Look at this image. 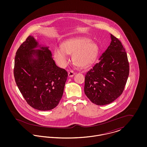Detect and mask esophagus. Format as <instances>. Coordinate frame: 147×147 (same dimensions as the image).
Segmentation results:
<instances>
[{"instance_id":"esophagus-1","label":"esophagus","mask_w":147,"mask_h":147,"mask_svg":"<svg viewBox=\"0 0 147 147\" xmlns=\"http://www.w3.org/2000/svg\"><path fill=\"white\" fill-rule=\"evenodd\" d=\"M68 77H73L74 75H75V73L73 71V70H70L69 71H68Z\"/></svg>"}]
</instances>
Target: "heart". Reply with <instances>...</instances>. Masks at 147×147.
Returning <instances> with one entry per match:
<instances>
[{
	"instance_id": "obj_1",
	"label": "heart",
	"mask_w": 147,
	"mask_h": 147,
	"mask_svg": "<svg viewBox=\"0 0 147 147\" xmlns=\"http://www.w3.org/2000/svg\"><path fill=\"white\" fill-rule=\"evenodd\" d=\"M98 45L87 37H79L67 40L62 43L61 47L54 49V57L57 63L64 67L69 61L68 55L72 54V61L79 67L90 65L98 56Z\"/></svg>"
}]
</instances>
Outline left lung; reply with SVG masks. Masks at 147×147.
I'll use <instances>...</instances> for the list:
<instances>
[{
	"label": "left lung",
	"mask_w": 147,
	"mask_h": 147,
	"mask_svg": "<svg viewBox=\"0 0 147 147\" xmlns=\"http://www.w3.org/2000/svg\"><path fill=\"white\" fill-rule=\"evenodd\" d=\"M110 46L85 77L84 92L96 105L109 104L122 94L129 67L125 49L112 34Z\"/></svg>",
	"instance_id": "1"
}]
</instances>
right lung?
Returning a JSON list of instances; mask_svg holds the SVG:
<instances>
[{"mask_svg":"<svg viewBox=\"0 0 147 147\" xmlns=\"http://www.w3.org/2000/svg\"><path fill=\"white\" fill-rule=\"evenodd\" d=\"M49 48L29 36L15 57L16 84L28 105L41 111L58 105L68 77L66 70L56 65Z\"/></svg>","mask_w":147,"mask_h":147,"instance_id":"obj_1","label":"right lung"}]
</instances>
